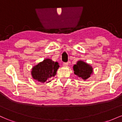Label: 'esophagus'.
<instances>
[{
	"instance_id": "esophagus-1",
	"label": "esophagus",
	"mask_w": 122,
	"mask_h": 122,
	"mask_svg": "<svg viewBox=\"0 0 122 122\" xmlns=\"http://www.w3.org/2000/svg\"><path fill=\"white\" fill-rule=\"evenodd\" d=\"M68 62H64L63 63V66H68Z\"/></svg>"
}]
</instances>
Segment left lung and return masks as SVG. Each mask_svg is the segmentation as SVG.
<instances>
[{
	"mask_svg": "<svg viewBox=\"0 0 122 122\" xmlns=\"http://www.w3.org/2000/svg\"><path fill=\"white\" fill-rule=\"evenodd\" d=\"M73 71L74 73L77 76L85 81L92 74L93 68L89 64L80 60L73 66Z\"/></svg>",
	"mask_w": 122,
	"mask_h": 122,
	"instance_id": "obj_1",
	"label": "left lung"
}]
</instances>
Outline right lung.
Wrapping results in <instances>:
<instances>
[{
	"mask_svg": "<svg viewBox=\"0 0 122 122\" xmlns=\"http://www.w3.org/2000/svg\"><path fill=\"white\" fill-rule=\"evenodd\" d=\"M59 67L58 62L47 58L32 68V77L34 80L41 82H50L49 79L56 75Z\"/></svg>",
	"mask_w": 122,
	"mask_h": 122,
	"instance_id": "obj_1",
	"label": "right lung"
}]
</instances>
